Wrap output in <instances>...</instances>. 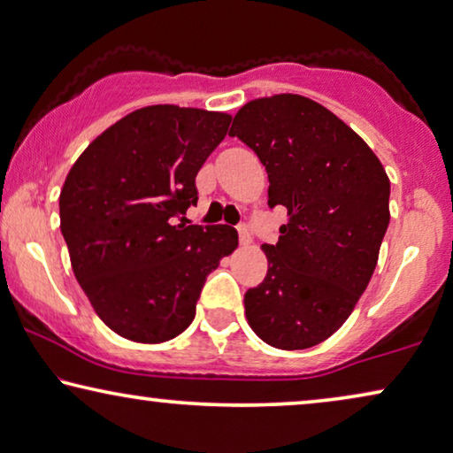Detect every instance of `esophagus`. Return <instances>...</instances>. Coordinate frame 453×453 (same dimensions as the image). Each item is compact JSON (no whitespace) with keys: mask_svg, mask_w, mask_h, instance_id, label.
<instances>
[{"mask_svg":"<svg viewBox=\"0 0 453 453\" xmlns=\"http://www.w3.org/2000/svg\"><path fill=\"white\" fill-rule=\"evenodd\" d=\"M238 234H240V244L242 246L252 244V235H250V229L246 226H238Z\"/></svg>","mask_w":453,"mask_h":453,"instance_id":"34e87169","label":"esophagus"}]
</instances>
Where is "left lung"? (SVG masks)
<instances>
[{
    "label": "left lung",
    "instance_id": "left-lung-1",
    "mask_svg": "<svg viewBox=\"0 0 453 453\" xmlns=\"http://www.w3.org/2000/svg\"><path fill=\"white\" fill-rule=\"evenodd\" d=\"M229 136L258 154L268 205H285L268 273L244 295L254 334L279 349L326 342L366 291L387 234L390 180L376 154L317 101L280 93L235 113Z\"/></svg>",
    "mask_w": 453,
    "mask_h": 453
}]
</instances>
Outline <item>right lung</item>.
Returning <instances> with one entry per match:
<instances>
[{"mask_svg": "<svg viewBox=\"0 0 453 453\" xmlns=\"http://www.w3.org/2000/svg\"><path fill=\"white\" fill-rule=\"evenodd\" d=\"M232 116L179 105L127 113L85 148L60 191V232L99 319L162 343L191 326L201 288L238 248L229 226L177 224Z\"/></svg>", "mask_w": 453, "mask_h": 453, "instance_id": "right-lung-1", "label": "right lung"}]
</instances>
